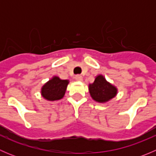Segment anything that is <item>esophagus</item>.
Segmentation results:
<instances>
[{
    "label": "esophagus",
    "mask_w": 156,
    "mask_h": 156,
    "mask_svg": "<svg viewBox=\"0 0 156 156\" xmlns=\"http://www.w3.org/2000/svg\"><path fill=\"white\" fill-rule=\"evenodd\" d=\"M75 80H76V81H82V79H83L82 76H81V75H77L75 77Z\"/></svg>",
    "instance_id": "34e87169"
}]
</instances>
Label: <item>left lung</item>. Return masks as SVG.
I'll return each mask as SVG.
<instances>
[{"label": "left lung", "mask_w": 156, "mask_h": 156, "mask_svg": "<svg viewBox=\"0 0 156 156\" xmlns=\"http://www.w3.org/2000/svg\"><path fill=\"white\" fill-rule=\"evenodd\" d=\"M89 92L91 97L99 103H106L117 94V88L108 83L103 75L95 78L93 84H89Z\"/></svg>", "instance_id": "obj_1"}]
</instances>
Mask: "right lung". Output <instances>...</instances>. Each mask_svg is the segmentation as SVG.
<instances>
[{"label":"right lung","instance_id":"right-lung-1","mask_svg":"<svg viewBox=\"0 0 156 156\" xmlns=\"http://www.w3.org/2000/svg\"><path fill=\"white\" fill-rule=\"evenodd\" d=\"M69 82L68 80H62L59 77H53L42 87V97L49 101L60 100L64 97Z\"/></svg>","mask_w":156,"mask_h":156}]
</instances>
